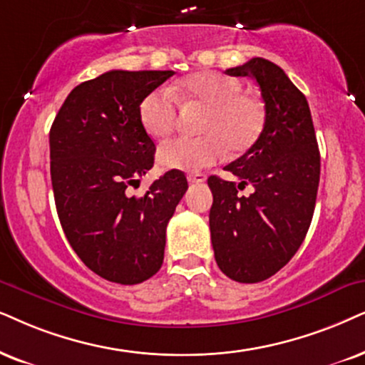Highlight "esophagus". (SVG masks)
Returning a JSON list of instances; mask_svg holds the SVG:
<instances>
[{"mask_svg": "<svg viewBox=\"0 0 365 365\" xmlns=\"http://www.w3.org/2000/svg\"><path fill=\"white\" fill-rule=\"evenodd\" d=\"M188 182L190 183H204L207 180V175L205 173H200V172H195V173H188Z\"/></svg>", "mask_w": 365, "mask_h": 365, "instance_id": "1", "label": "esophagus"}]
</instances>
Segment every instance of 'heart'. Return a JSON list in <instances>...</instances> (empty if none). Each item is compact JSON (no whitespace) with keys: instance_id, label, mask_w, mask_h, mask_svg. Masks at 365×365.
Segmentation results:
<instances>
[{"instance_id":"b5f03b06","label":"heart","mask_w":365,"mask_h":365,"mask_svg":"<svg viewBox=\"0 0 365 365\" xmlns=\"http://www.w3.org/2000/svg\"><path fill=\"white\" fill-rule=\"evenodd\" d=\"M167 91H153L140 103V121L156 140L172 135L183 104L204 108L197 138H180L163 145L158 161L163 168L202 170L219 161L229 150L242 155L256 145L266 126V106L259 96L244 92L234 77L219 72L192 73Z\"/></svg>"}]
</instances>
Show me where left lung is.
Listing matches in <instances>:
<instances>
[{
    "label": "left lung",
    "instance_id": "1",
    "mask_svg": "<svg viewBox=\"0 0 365 365\" xmlns=\"http://www.w3.org/2000/svg\"><path fill=\"white\" fill-rule=\"evenodd\" d=\"M225 73L256 79L266 126L256 145L224 168L239 182L207 180L214 195L210 239L225 276L257 283L278 273L307 236L320 182V151L307 98L283 68L255 57ZM247 185L252 193L241 196L238 190Z\"/></svg>",
    "mask_w": 365,
    "mask_h": 365
}]
</instances>
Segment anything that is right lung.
<instances>
[{
    "instance_id": "right-lung-1",
    "label": "right lung",
    "mask_w": 365,
    "mask_h": 365,
    "mask_svg": "<svg viewBox=\"0 0 365 365\" xmlns=\"http://www.w3.org/2000/svg\"><path fill=\"white\" fill-rule=\"evenodd\" d=\"M173 73L109 71L82 82L50 128L60 224L82 262L113 283L138 284L158 273L167 224L188 188L185 175L170 170L141 197L128 193L155 161L140 103Z\"/></svg>"
}]
</instances>
